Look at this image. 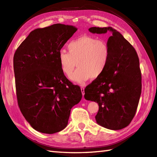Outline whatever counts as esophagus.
Wrapping results in <instances>:
<instances>
[{
	"label": "esophagus",
	"mask_w": 157,
	"mask_h": 157,
	"mask_svg": "<svg viewBox=\"0 0 157 157\" xmlns=\"http://www.w3.org/2000/svg\"><path fill=\"white\" fill-rule=\"evenodd\" d=\"M81 92H82V96H84V95H85V88L83 87H81Z\"/></svg>",
	"instance_id": "1"
}]
</instances>
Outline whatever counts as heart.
Masks as SVG:
<instances>
[{
  "instance_id": "heart-1",
  "label": "heart",
  "mask_w": 157,
  "mask_h": 157,
  "mask_svg": "<svg viewBox=\"0 0 157 157\" xmlns=\"http://www.w3.org/2000/svg\"><path fill=\"white\" fill-rule=\"evenodd\" d=\"M68 53L61 51L58 63L63 75L68 77L76 65L71 81L82 84L90 78H98L106 69L110 57L109 44L104 40L89 35L72 39L66 45Z\"/></svg>"
}]
</instances>
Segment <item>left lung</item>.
<instances>
[{
  "label": "left lung",
  "instance_id": "8db88e82",
  "mask_svg": "<svg viewBox=\"0 0 157 157\" xmlns=\"http://www.w3.org/2000/svg\"><path fill=\"white\" fill-rule=\"evenodd\" d=\"M92 33L111 36L110 57L106 69L85 89V98L99 105L95 116L100 125L112 130L126 127L135 116L142 92V74L136 49L111 27H92Z\"/></svg>",
  "mask_w": 157,
  "mask_h": 157
}]
</instances>
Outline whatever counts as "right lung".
<instances>
[{
    "label": "right lung",
    "mask_w": 157,
    "mask_h": 157,
    "mask_svg": "<svg viewBox=\"0 0 157 157\" xmlns=\"http://www.w3.org/2000/svg\"><path fill=\"white\" fill-rule=\"evenodd\" d=\"M77 28L56 24L32 31L13 56L16 95L21 113L38 132L52 134L68 124L70 110L82 98L60 70L58 54Z\"/></svg>",
    "instance_id": "right-lung-1"
}]
</instances>
